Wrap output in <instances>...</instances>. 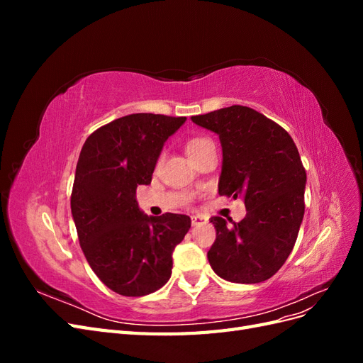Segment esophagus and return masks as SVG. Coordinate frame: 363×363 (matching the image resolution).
<instances>
[{
	"instance_id": "esophagus-1",
	"label": "esophagus",
	"mask_w": 363,
	"mask_h": 363,
	"mask_svg": "<svg viewBox=\"0 0 363 363\" xmlns=\"http://www.w3.org/2000/svg\"><path fill=\"white\" fill-rule=\"evenodd\" d=\"M191 221H192V225H200V224H203V223L207 221V218H206L204 215L196 213V215H192V216H191Z\"/></svg>"
}]
</instances>
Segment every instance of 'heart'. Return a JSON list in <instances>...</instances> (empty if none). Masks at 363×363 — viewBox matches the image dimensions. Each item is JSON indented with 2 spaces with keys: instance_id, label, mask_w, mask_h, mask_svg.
<instances>
[{
  "instance_id": "1",
  "label": "heart",
  "mask_w": 363,
  "mask_h": 363,
  "mask_svg": "<svg viewBox=\"0 0 363 363\" xmlns=\"http://www.w3.org/2000/svg\"><path fill=\"white\" fill-rule=\"evenodd\" d=\"M208 145H212L211 139L196 136V138H192L186 142V152H188L189 157H194L195 155H199L200 151H203Z\"/></svg>"
}]
</instances>
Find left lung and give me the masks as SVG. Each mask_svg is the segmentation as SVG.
I'll use <instances>...</instances> for the list:
<instances>
[{
  "label": "left lung",
  "instance_id": "left-lung-1",
  "mask_svg": "<svg viewBox=\"0 0 363 363\" xmlns=\"http://www.w3.org/2000/svg\"><path fill=\"white\" fill-rule=\"evenodd\" d=\"M223 145L219 195L242 196L239 223L212 216L216 239L207 259L219 277L233 283L271 279L289 257L304 215L306 169L289 133L245 106L192 116Z\"/></svg>",
  "mask_w": 363,
  "mask_h": 363
}]
</instances>
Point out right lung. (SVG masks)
Instances as JSON below:
<instances>
[{"mask_svg": "<svg viewBox=\"0 0 363 363\" xmlns=\"http://www.w3.org/2000/svg\"><path fill=\"white\" fill-rule=\"evenodd\" d=\"M184 116L133 113L118 118L86 139L77 163L71 212L92 271L108 289L142 296L171 277L172 251L191 228L180 213L147 216L136 189L150 184L167 139Z\"/></svg>", "mask_w": 363, "mask_h": 363, "instance_id": "obj_1", "label": "right lung"}]
</instances>
